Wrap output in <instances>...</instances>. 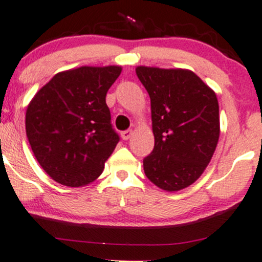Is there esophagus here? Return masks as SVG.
Here are the masks:
<instances>
[{
	"label": "esophagus",
	"instance_id": "esophagus-1",
	"mask_svg": "<svg viewBox=\"0 0 262 262\" xmlns=\"http://www.w3.org/2000/svg\"><path fill=\"white\" fill-rule=\"evenodd\" d=\"M132 135H134V131H132V130H126V131H122L121 132L122 140H125V141H127L128 139H131Z\"/></svg>",
	"mask_w": 262,
	"mask_h": 262
}]
</instances>
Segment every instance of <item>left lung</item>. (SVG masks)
<instances>
[{
  "instance_id": "1",
  "label": "left lung",
  "mask_w": 262,
  "mask_h": 262,
  "mask_svg": "<svg viewBox=\"0 0 262 262\" xmlns=\"http://www.w3.org/2000/svg\"><path fill=\"white\" fill-rule=\"evenodd\" d=\"M151 99L155 148L143 160L146 177L161 189L189 187L209 164L220 135L215 93L189 69L139 66Z\"/></svg>"
}]
</instances>
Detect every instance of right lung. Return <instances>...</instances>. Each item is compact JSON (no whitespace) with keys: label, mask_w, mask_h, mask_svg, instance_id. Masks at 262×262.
I'll list each match as a JSON object with an SVG mask.
<instances>
[{"label":"right lung","mask_w":262,"mask_h":262,"mask_svg":"<svg viewBox=\"0 0 262 262\" xmlns=\"http://www.w3.org/2000/svg\"><path fill=\"white\" fill-rule=\"evenodd\" d=\"M122 67H79L57 73L29 101L26 134L44 172L67 187H83L102 173L119 136L106 93Z\"/></svg>","instance_id":"right-lung-1"}]
</instances>
